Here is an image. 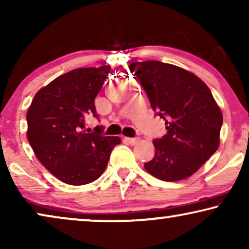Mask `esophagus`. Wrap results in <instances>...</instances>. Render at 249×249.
<instances>
[{"instance_id": "34e87169", "label": "esophagus", "mask_w": 249, "mask_h": 249, "mask_svg": "<svg viewBox=\"0 0 249 249\" xmlns=\"http://www.w3.org/2000/svg\"><path fill=\"white\" fill-rule=\"evenodd\" d=\"M139 138L138 137H135V138H129V137H124V142H128V144H131V145H135L136 142H138Z\"/></svg>"}]
</instances>
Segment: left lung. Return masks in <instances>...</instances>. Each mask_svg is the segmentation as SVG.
Returning a JSON list of instances; mask_svg holds the SVG:
<instances>
[{"label":"left lung","instance_id":"left-lung-1","mask_svg":"<svg viewBox=\"0 0 249 249\" xmlns=\"http://www.w3.org/2000/svg\"><path fill=\"white\" fill-rule=\"evenodd\" d=\"M149 98L166 134L153 141L155 154L144 166L163 181L194 175L219 147L223 117L210 88L173 64L142 61L129 66Z\"/></svg>","mask_w":249,"mask_h":249}]
</instances>
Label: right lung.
Here are the masks:
<instances>
[{"mask_svg":"<svg viewBox=\"0 0 249 249\" xmlns=\"http://www.w3.org/2000/svg\"><path fill=\"white\" fill-rule=\"evenodd\" d=\"M110 66L80 68L57 77L37 91L27 112L29 144L40 163L68 185L93 182L107 169L120 137L103 134V127L85 131L95 97L110 73Z\"/></svg>","mask_w":249,"mask_h":249,"instance_id":"add662e5","label":"right lung"}]
</instances>
